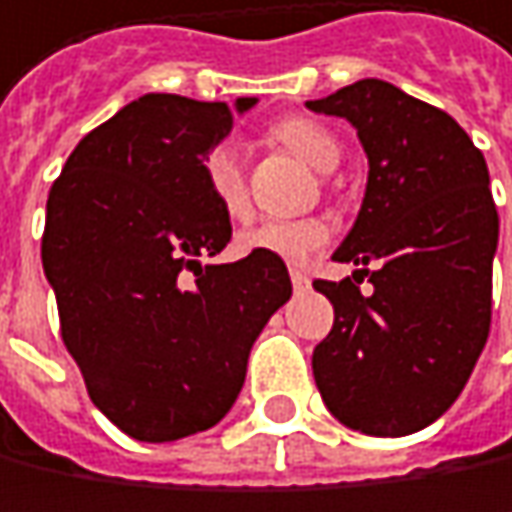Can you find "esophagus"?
<instances>
[{
  "label": "esophagus",
  "instance_id": "esophagus-1",
  "mask_svg": "<svg viewBox=\"0 0 512 512\" xmlns=\"http://www.w3.org/2000/svg\"><path fill=\"white\" fill-rule=\"evenodd\" d=\"M289 277H292V286L298 289V292H304V289H310V277L301 271V268H289Z\"/></svg>",
  "mask_w": 512,
  "mask_h": 512
}]
</instances>
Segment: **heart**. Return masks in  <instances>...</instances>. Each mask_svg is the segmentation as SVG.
<instances>
[{
    "label": "heart",
    "mask_w": 512,
    "mask_h": 512,
    "mask_svg": "<svg viewBox=\"0 0 512 512\" xmlns=\"http://www.w3.org/2000/svg\"><path fill=\"white\" fill-rule=\"evenodd\" d=\"M274 139L283 142L289 151H295L301 160H307L319 172L337 169L343 160L340 139L310 119H286L274 125ZM202 175L208 184V193L229 217H244L250 208L247 199V181L241 169V157L235 145L220 142L214 145L202 160ZM331 238V223L325 217H289V220H262L238 235L241 253H265L283 262H304L310 259L322 244Z\"/></svg>",
    "instance_id": "b5f03b06"
}]
</instances>
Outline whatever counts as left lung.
<instances>
[{"mask_svg": "<svg viewBox=\"0 0 512 512\" xmlns=\"http://www.w3.org/2000/svg\"><path fill=\"white\" fill-rule=\"evenodd\" d=\"M307 107L352 122L370 160L358 220L334 253L358 265L356 280L313 283L334 304L313 352L316 387L349 429L399 438L456 402L486 346L498 250L489 169L444 110L384 80Z\"/></svg>", "mask_w": 512, "mask_h": 512, "instance_id": "left-lung-1", "label": "left lung"}]
</instances>
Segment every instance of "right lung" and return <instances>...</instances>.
Wrapping results in <instances>:
<instances>
[{"mask_svg": "<svg viewBox=\"0 0 512 512\" xmlns=\"http://www.w3.org/2000/svg\"><path fill=\"white\" fill-rule=\"evenodd\" d=\"M253 104L238 98L235 113ZM229 130L220 101L142 95L80 139L47 199L41 259L62 340L92 402L136 441L220 423L292 295L283 259L265 253L202 265L232 238L202 175Z\"/></svg>", "mask_w": 512, "mask_h": 512, "instance_id": "obj_1", "label": "right lung"}]
</instances>
